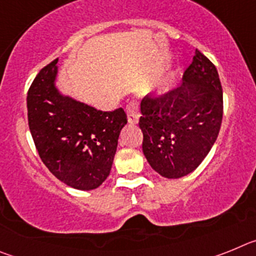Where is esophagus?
Instances as JSON below:
<instances>
[{
	"mask_svg": "<svg viewBox=\"0 0 256 256\" xmlns=\"http://www.w3.org/2000/svg\"><path fill=\"white\" fill-rule=\"evenodd\" d=\"M128 122L130 124H137L140 119V102L138 100H132L126 108Z\"/></svg>",
	"mask_w": 256,
	"mask_h": 256,
	"instance_id": "1",
	"label": "esophagus"
}]
</instances>
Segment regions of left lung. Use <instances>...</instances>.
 <instances>
[{"label": "left lung", "instance_id": "1", "mask_svg": "<svg viewBox=\"0 0 256 256\" xmlns=\"http://www.w3.org/2000/svg\"><path fill=\"white\" fill-rule=\"evenodd\" d=\"M142 150L165 178L195 170L216 141L223 116V92L216 68L196 50L178 88L141 102Z\"/></svg>", "mask_w": 256, "mask_h": 256}]
</instances>
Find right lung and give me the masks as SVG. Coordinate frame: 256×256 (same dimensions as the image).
<instances>
[{"mask_svg":"<svg viewBox=\"0 0 256 256\" xmlns=\"http://www.w3.org/2000/svg\"><path fill=\"white\" fill-rule=\"evenodd\" d=\"M58 61L40 70L29 88V130L48 170L68 186L90 191L110 174L126 114L122 108L97 110L62 94L56 86Z\"/></svg>","mask_w":256,"mask_h":256,"instance_id":"right-lung-1","label":"right lung"}]
</instances>
